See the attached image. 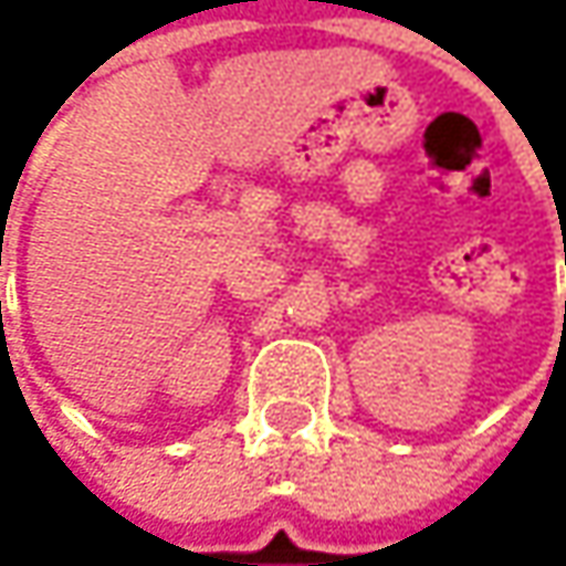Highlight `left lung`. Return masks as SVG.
Instances as JSON below:
<instances>
[{
  "mask_svg": "<svg viewBox=\"0 0 566 566\" xmlns=\"http://www.w3.org/2000/svg\"><path fill=\"white\" fill-rule=\"evenodd\" d=\"M564 315H566V305H564Z\"/></svg>",
  "mask_w": 566,
  "mask_h": 566,
  "instance_id": "8db88e82",
  "label": "left lung"
}]
</instances>
